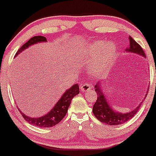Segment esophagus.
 <instances>
[{
    "label": "esophagus",
    "instance_id": "34e87169",
    "mask_svg": "<svg viewBox=\"0 0 156 156\" xmlns=\"http://www.w3.org/2000/svg\"><path fill=\"white\" fill-rule=\"evenodd\" d=\"M92 84L90 83H84L81 85L80 90L83 92H87V91H89L90 90L92 89Z\"/></svg>",
    "mask_w": 156,
    "mask_h": 156
}]
</instances>
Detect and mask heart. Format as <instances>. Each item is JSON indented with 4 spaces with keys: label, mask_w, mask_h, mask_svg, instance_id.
I'll use <instances>...</instances> for the list:
<instances>
[{
    "label": "heart",
    "mask_w": 156,
    "mask_h": 156,
    "mask_svg": "<svg viewBox=\"0 0 156 156\" xmlns=\"http://www.w3.org/2000/svg\"><path fill=\"white\" fill-rule=\"evenodd\" d=\"M116 50L117 47L114 42H108L105 43L104 41H96L86 48V52L87 58H91L101 51L96 63L99 65V69H103L111 63L116 53Z\"/></svg>",
    "instance_id": "b5f03b06"
}]
</instances>
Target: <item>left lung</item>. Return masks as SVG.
I'll use <instances>...</instances> for the list:
<instances>
[{
  "mask_svg": "<svg viewBox=\"0 0 156 156\" xmlns=\"http://www.w3.org/2000/svg\"><path fill=\"white\" fill-rule=\"evenodd\" d=\"M129 47L125 49L126 52L136 53L138 55H142L145 58V52H144L142 48L131 37H129ZM94 88H95V91L98 94V99L93 107V113H94V116L100 121L104 123V124H108L109 125H121V124L128 121V120L131 119L138 112V109L141 105V103L143 102V101H141V104L136 108L129 112L120 113L113 109L112 107L109 104L108 99L105 98V95L101 89V82H98L95 85ZM146 96L147 94H145V97L143 100L145 99Z\"/></svg>",
  "mask_w": 156,
  "mask_h": 156,
  "instance_id": "8db88e82",
  "label": "left lung"
}]
</instances>
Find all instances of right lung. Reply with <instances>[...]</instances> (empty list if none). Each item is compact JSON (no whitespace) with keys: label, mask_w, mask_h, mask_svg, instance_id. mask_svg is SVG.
I'll list each match as a JSON object with an SVG mask.
<instances>
[{"label":"right lung","mask_w":156,"mask_h":156,"mask_svg":"<svg viewBox=\"0 0 156 156\" xmlns=\"http://www.w3.org/2000/svg\"><path fill=\"white\" fill-rule=\"evenodd\" d=\"M46 42V38L44 36L38 35V36L32 37L18 50L15 57H16L18 54L21 53L22 51L28 48L31 45H33L36 43H40V42ZM78 94H80L79 85L77 83L74 84L69 89L65 91L60 99L57 101L53 108L49 112H48V114H46L44 116L40 117V118H31V117L25 115L21 111H19L21 112L23 118L25 119V121H28L29 124H31V125L38 126L39 128H49V127L55 126V125L60 122L62 118L66 116L69 107L71 104V101ZM18 110H19V108H18Z\"/></svg>","instance_id":"add662e5"}]
</instances>
